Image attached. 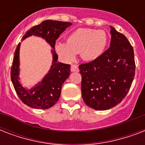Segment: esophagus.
<instances>
[{
    "mask_svg": "<svg viewBox=\"0 0 145 145\" xmlns=\"http://www.w3.org/2000/svg\"><path fill=\"white\" fill-rule=\"evenodd\" d=\"M71 71L72 72H78V71H79V69H78L77 65H71Z\"/></svg>",
    "mask_w": 145,
    "mask_h": 145,
    "instance_id": "1",
    "label": "esophagus"
}]
</instances>
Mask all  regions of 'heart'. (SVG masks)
<instances>
[{"instance_id":"b5f03b06","label":"heart","mask_w":145,"mask_h":145,"mask_svg":"<svg viewBox=\"0 0 145 145\" xmlns=\"http://www.w3.org/2000/svg\"><path fill=\"white\" fill-rule=\"evenodd\" d=\"M108 42L106 33L102 30L79 28L73 31L67 38V43H57L56 52L63 61L70 62L76 53L87 61H94L103 54Z\"/></svg>"}]
</instances>
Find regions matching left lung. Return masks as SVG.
I'll return each instance as SVG.
<instances>
[{"instance_id":"1","label":"left lung","mask_w":145,"mask_h":145,"mask_svg":"<svg viewBox=\"0 0 145 145\" xmlns=\"http://www.w3.org/2000/svg\"><path fill=\"white\" fill-rule=\"evenodd\" d=\"M110 47L99 59L80 65L84 102L97 110H108L120 103L135 76L134 51L123 34L110 26Z\"/></svg>"}]
</instances>
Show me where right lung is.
I'll use <instances>...</instances> for the list:
<instances>
[{
	"label": "right lung",
	"instance_id": "right-lung-1",
	"mask_svg": "<svg viewBox=\"0 0 145 145\" xmlns=\"http://www.w3.org/2000/svg\"><path fill=\"white\" fill-rule=\"evenodd\" d=\"M72 25L71 22L45 20L30 28L22 40L31 36L41 37L52 47V65L48 73L37 84L28 89L22 86L20 78L19 50L21 43L15 51L11 68V80L17 95L24 104L35 109H48L54 105L61 95V86L68 79L71 73V65L57 61L58 56L55 51L56 40L66 28Z\"/></svg>",
	"mask_w": 145,
	"mask_h": 145
}]
</instances>
